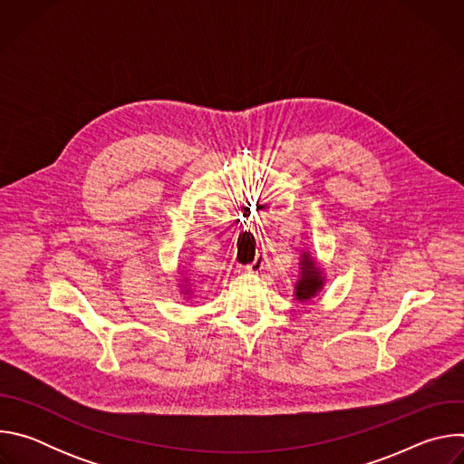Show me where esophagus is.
I'll list each match as a JSON object with an SVG mask.
<instances>
[{
	"label": "esophagus",
	"instance_id": "34e87169",
	"mask_svg": "<svg viewBox=\"0 0 464 464\" xmlns=\"http://www.w3.org/2000/svg\"><path fill=\"white\" fill-rule=\"evenodd\" d=\"M266 260H268V258H266V255H264V253H258V255L255 256V260L247 264L246 270H247V272H251V274H258L264 266H266Z\"/></svg>",
	"mask_w": 464,
	"mask_h": 464
}]
</instances>
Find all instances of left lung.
Masks as SVG:
<instances>
[{"instance_id": "obj_1", "label": "left lung", "mask_w": 464, "mask_h": 464, "mask_svg": "<svg viewBox=\"0 0 464 464\" xmlns=\"http://www.w3.org/2000/svg\"><path fill=\"white\" fill-rule=\"evenodd\" d=\"M321 285H323V279L319 277V272L314 266V260L304 255V258L301 262V279L295 285V297L299 301H306L312 295H315V292L321 288Z\"/></svg>"}]
</instances>
